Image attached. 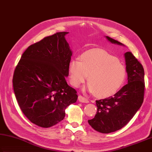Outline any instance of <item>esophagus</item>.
Listing matches in <instances>:
<instances>
[{
    "label": "esophagus",
    "instance_id": "esophagus-1",
    "mask_svg": "<svg viewBox=\"0 0 152 152\" xmlns=\"http://www.w3.org/2000/svg\"><path fill=\"white\" fill-rule=\"evenodd\" d=\"M78 99L79 101V102H81V103H87L89 102V101L88 99H86V97L81 96V95H79V96L78 97Z\"/></svg>",
    "mask_w": 152,
    "mask_h": 152
}]
</instances>
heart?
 <instances>
[{
  "label": "heart",
  "mask_w": 152,
  "mask_h": 152,
  "mask_svg": "<svg viewBox=\"0 0 152 152\" xmlns=\"http://www.w3.org/2000/svg\"><path fill=\"white\" fill-rule=\"evenodd\" d=\"M71 83L78 87L89 75L87 90L99 97H110L117 93L126 81V69L118 58L102 49L87 50L69 65Z\"/></svg>",
  "instance_id": "1"
}]
</instances>
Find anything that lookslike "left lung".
Here are the masks:
<instances>
[{
	"mask_svg": "<svg viewBox=\"0 0 152 152\" xmlns=\"http://www.w3.org/2000/svg\"><path fill=\"white\" fill-rule=\"evenodd\" d=\"M111 43L124 45L109 37ZM126 59L127 84L114 96L96 101L97 113L94 118L88 120L95 130L109 134L121 129L139 110L144 96V69L131 52L124 54Z\"/></svg>",
	"mask_w": 152,
	"mask_h": 152,
	"instance_id": "left-lung-1",
	"label": "left lung"
}]
</instances>
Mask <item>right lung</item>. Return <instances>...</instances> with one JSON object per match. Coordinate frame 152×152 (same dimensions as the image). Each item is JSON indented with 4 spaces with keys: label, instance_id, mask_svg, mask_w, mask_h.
Listing matches in <instances>:
<instances>
[{
    "label": "right lung",
    "instance_id": "right-lung-1",
    "mask_svg": "<svg viewBox=\"0 0 152 152\" xmlns=\"http://www.w3.org/2000/svg\"><path fill=\"white\" fill-rule=\"evenodd\" d=\"M67 33L59 32L29 46L13 75V89L21 111L42 127L62 121L65 109L78 97L65 80L72 55L65 37Z\"/></svg>",
    "mask_w": 152,
    "mask_h": 152
}]
</instances>
